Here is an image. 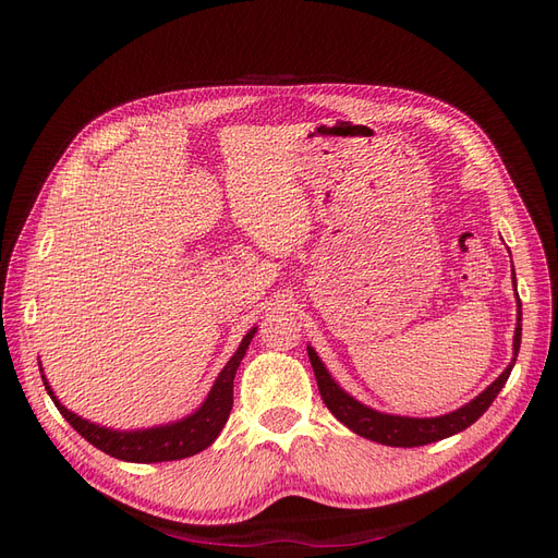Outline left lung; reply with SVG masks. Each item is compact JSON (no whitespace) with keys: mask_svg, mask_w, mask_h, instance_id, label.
I'll use <instances>...</instances> for the list:
<instances>
[{"mask_svg":"<svg viewBox=\"0 0 558 558\" xmlns=\"http://www.w3.org/2000/svg\"><path fill=\"white\" fill-rule=\"evenodd\" d=\"M512 281L517 291L514 269H512ZM519 344H521V302L517 293V328H514V340H512V363L505 367L500 377L488 384L477 398H472L470 402L463 404V408L440 416H400V414H386V412L367 408V404L347 393L344 388L332 379L328 367L318 359V353L314 351L312 344H307V353L314 367L320 398H324L326 408L335 414V418H340L349 430L365 437V440H373L388 447H421V445L445 440V437L465 430L468 426L475 424L488 408H492V402L500 393V388L505 386V381H508L512 367L517 363Z\"/></svg>","mask_w":558,"mask_h":558,"instance_id":"1","label":"left lung"}]
</instances>
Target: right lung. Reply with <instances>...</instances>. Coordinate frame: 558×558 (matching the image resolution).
Returning a JSON list of instances; mask_svg holds the SVG:
<instances>
[{
  "label": "right lung",
  "mask_w": 558,
  "mask_h": 558,
  "mask_svg": "<svg viewBox=\"0 0 558 558\" xmlns=\"http://www.w3.org/2000/svg\"><path fill=\"white\" fill-rule=\"evenodd\" d=\"M258 328H251L238 347V351L232 353V359L226 363V367L218 373L214 386L209 388L207 398L202 400L199 408L191 412L189 416L170 421V424H160V426H150V428H134V430H121V428H109V426H99L95 421L83 418L74 414L72 410H66L64 404L58 400V396L50 388L44 367L41 369V379L50 400L56 402V408L60 414L70 421V426L86 440L102 449L105 453L113 456V459H121L128 463H162V461H179V459H189V456L199 453L202 449H207L218 433L223 430L226 421L232 410V381L234 373L244 359V353L256 335Z\"/></svg>",
  "instance_id": "add662e5"
}]
</instances>
